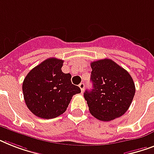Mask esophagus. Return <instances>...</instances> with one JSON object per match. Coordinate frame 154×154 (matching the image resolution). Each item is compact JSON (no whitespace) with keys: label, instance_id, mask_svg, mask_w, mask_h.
I'll return each mask as SVG.
<instances>
[{"label":"esophagus","instance_id":"1","mask_svg":"<svg viewBox=\"0 0 154 154\" xmlns=\"http://www.w3.org/2000/svg\"><path fill=\"white\" fill-rule=\"evenodd\" d=\"M79 87H80V89H81V90H82V93H83V91H84V89H85L84 83H81V84L79 85Z\"/></svg>","mask_w":154,"mask_h":154}]
</instances>
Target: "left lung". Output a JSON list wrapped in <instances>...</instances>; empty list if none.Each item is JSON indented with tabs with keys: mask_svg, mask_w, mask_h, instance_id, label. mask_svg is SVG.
Wrapping results in <instances>:
<instances>
[{
	"mask_svg": "<svg viewBox=\"0 0 154 154\" xmlns=\"http://www.w3.org/2000/svg\"><path fill=\"white\" fill-rule=\"evenodd\" d=\"M91 68L93 89L84 94L90 113L103 122L122 117L135 94L132 77L125 69L107 58L92 62Z\"/></svg>",
	"mask_w": 154,
	"mask_h": 154,
	"instance_id": "8db88e82",
	"label": "left lung"
}]
</instances>
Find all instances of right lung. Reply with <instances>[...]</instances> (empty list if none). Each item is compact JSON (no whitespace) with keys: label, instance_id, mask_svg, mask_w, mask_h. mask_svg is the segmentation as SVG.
I'll list each match as a JSON object with an SVG mask.
<instances>
[{"label":"right lung","instance_id":"obj_1","mask_svg":"<svg viewBox=\"0 0 154 154\" xmlns=\"http://www.w3.org/2000/svg\"><path fill=\"white\" fill-rule=\"evenodd\" d=\"M64 60L51 57L37 65L22 85L25 104L37 117L51 119L65 112L72 96L81 89L72 84L71 74L64 73Z\"/></svg>","mask_w":154,"mask_h":154}]
</instances>
